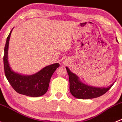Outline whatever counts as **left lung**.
<instances>
[{"label": "left lung", "mask_w": 122, "mask_h": 122, "mask_svg": "<svg viewBox=\"0 0 122 122\" xmlns=\"http://www.w3.org/2000/svg\"><path fill=\"white\" fill-rule=\"evenodd\" d=\"M117 41V40L116 39ZM66 70L69 77L70 92L73 97L80 99H89L102 96L105 94L114 83L107 87H96L90 86L82 83L78 76L72 73L69 68L66 67Z\"/></svg>", "instance_id": "8db88e82"}]
</instances>
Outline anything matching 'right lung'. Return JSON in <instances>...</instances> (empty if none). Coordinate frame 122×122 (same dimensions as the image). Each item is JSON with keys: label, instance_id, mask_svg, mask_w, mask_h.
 Returning a JSON list of instances; mask_svg holds the SVG:
<instances>
[{"label": "right lung", "instance_id": "right-lung-1", "mask_svg": "<svg viewBox=\"0 0 122 122\" xmlns=\"http://www.w3.org/2000/svg\"><path fill=\"white\" fill-rule=\"evenodd\" d=\"M12 30L6 38L4 49V71L6 79L19 94L33 97L42 96L47 92L50 78L60 64L55 63L47 66L32 75H23L12 71L8 61V50Z\"/></svg>", "mask_w": 122, "mask_h": 122}]
</instances>
